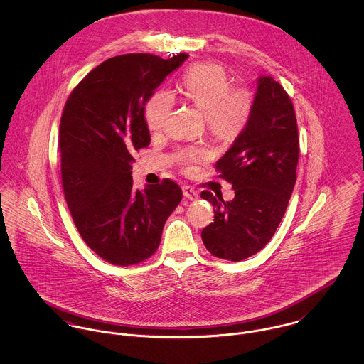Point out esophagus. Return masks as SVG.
<instances>
[{
  "instance_id": "esophagus-1",
  "label": "esophagus",
  "mask_w": 364,
  "mask_h": 364,
  "mask_svg": "<svg viewBox=\"0 0 364 364\" xmlns=\"http://www.w3.org/2000/svg\"><path fill=\"white\" fill-rule=\"evenodd\" d=\"M182 191H183V196H185L188 200H192V202L198 200L199 193H198L193 188H191V186H183Z\"/></svg>"
}]
</instances>
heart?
Returning <instances> with one entry per match:
<instances>
[{
	"label": "heart",
	"instance_id": "heart-1",
	"mask_svg": "<svg viewBox=\"0 0 364 364\" xmlns=\"http://www.w3.org/2000/svg\"><path fill=\"white\" fill-rule=\"evenodd\" d=\"M179 94L189 104L205 113L208 127L215 136L232 140L247 127L252 110L254 95L248 88L232 87L227 71L214 63L189 67L181 78ZM173 107V97L158 90L144 106V119L150 132H161ZM210 156L208 147L192 146L178 151V159L186 168Z\"/></svg>",
	"mask_w": 364,
	"mask_h": 364
}]
</instances>
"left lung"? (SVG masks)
<instances>
[{
	"label": "left lung",
	"instance_id": "left-lung-1",
	"mask_svg": "<svg viewBox=\"0 0 364 364\" xmlns=\"http://www.w3.org/2000/svg\"><path fill=\"white\" fill-rule=\"evenodd\" d=\"M299 154L291 100L272 77H260L247 127L215 164L235 198L224 202L208 191L200 195L214 208V221L202 231L213 257L240 262L270 241L294 189Z\"/></svg>",
	"mask_w": 364,
	"mask_h": 364
}]
</instances>
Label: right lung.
Here are the masks:
<instances>
[{
	"instance_id": "add662e5",
	"label": "right lung",
	"mask_w": 364,
	"mask_h": 364,
	"mask_svg": "<svg viewBox=\"0 0 364 364\" xmlns=\"http://www.w3.org/2000/svg\"><path fill=\"white\" fill-rule=\"evenodd\" d=\"M188 54L107 58L73 90L60 120L61 183L85 244L116 266L137 264L158 248L166 218L182 200L171 179L133 188V154L149 147L144 106Z\"/></svg>"
}]
</instances>
